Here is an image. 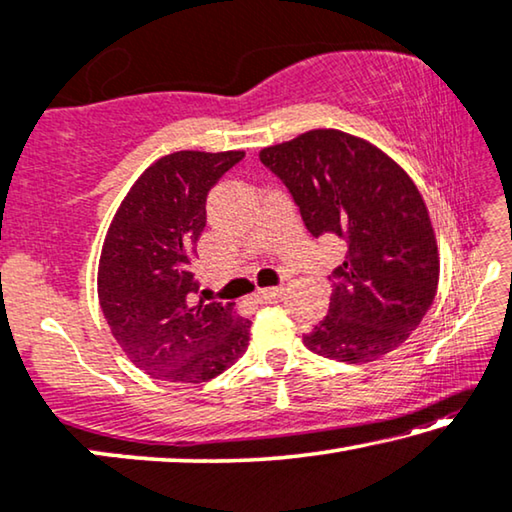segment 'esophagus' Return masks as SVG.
<instances>
[{"mask_svg":"<svg viewBox=\"0 0 512 512\" xmlns=\"http://www.w3.org/2000/svg\"><path fill=\"white\" fill-rule=\"evenodd\" d=\"M282 292H285V289H282V287H269V289H257V292H255V301H257V303H271V301H276V299H280V296H282Z\"/></svg>","mask_w":512,"mask_h":512,"instance_id":"34e87169","label":"esophagus"}]
</instances>
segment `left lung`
Here are the masks:
<instances>
[{
	"label": "left lung",
	"instance_id": "8db88e82",
	"mask_svg": "<svg viewBox=\"0 0 512 512\" xmlns=\"http://www.w3.org/2000/svg\"><path fill=\"white\" fill-rule=\"evenodd\" d=\"M259 160L285 183L305 230L347 243L329 315L303 335L305 347L345 363L400 347L439 282L437 241L414 181L377 147L333 128L266 147Z\"/></svg>",
	"mask_w": 512,
	"mask_h": 512
}]
</instances>
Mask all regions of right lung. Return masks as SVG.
Wrapping results in <instances>:
<instances>
[{
  "mask_svg": "<svg viewBox=\"0 0 512 512\" xmlns=\"http://www.w3.org/2000/svg\"><path fill=\"white\" fill-rule=\"evenodd\" d=\"M243 151H177L142 172L105 236L98 264L103 315L137 368L200 384L248 349L250 322L232 303L197 301L190 271L207 225V195Z\"/></svg>",
  "mask_w": 512,
  "mask_h": 512,
  "instance_id": "add662e5",
  "label": "right lung"
}]
</instances>
